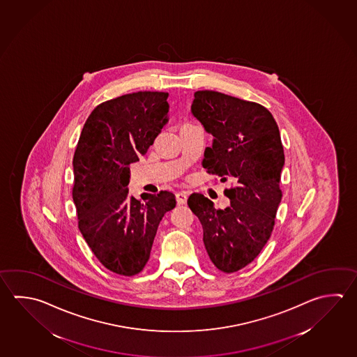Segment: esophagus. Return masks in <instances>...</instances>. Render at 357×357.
<instances>
[{"mask_svg": "<svg viewBox=\"0 0 357 357\" xmlns=\"http://www.w3.org/2000/svg\"><path fill=\"white\" fill-rule=\"evenodd\" d=\"M176 202H177V205H183L185 202H188V194L185 191L177 192L176 194Z\"/></svg>", "mask_w": 357, "mask_h": 357, "instance_id": "1", "label": "esophagus"}]
</instances>
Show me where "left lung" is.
Segmentation results:
<instances>
[{
	"instance_id": "1",
	"label": "left lung",
	"mask_w": 357,
	"mask_h": 357,
	"mask_svg": "<svg viewBox=\"0 0 357 357\" xmlns=\"http://www.w3.org/2000/svg\"><path fill=\"white\" fill-rule=\"evenodd\" d=\"M191 105L194 117L213 136L202 166L227 181L230 205L215 208L202 194L190 195L188 208L202 222L204 244L214 266L238 272L252 263L271 238L282 200L279 188L284 151L278 126L263 105L222 94L199 91Z\"/></svg>"
}]
</instances>
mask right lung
<instances>
[{
	"label": "right lung",
	"mask_w": 357,
	"mask_h": 357,
	"mask_svg": "<svg viewBox=\"0 0 357 357\" xmlns=\"http://www.w3.org/2000/svg\"><path fill=\"white\" fill-rule=\"evenodd\" d=\"M169 93L137 91L99 104L86 119L73 158L78 227L98 260L130 277L149 259L163 215L176 206L169 191L128 194L138 162L169 122Z\"/></svg>",
	"instance_id": "right-lung-1"
}]
</instances>
